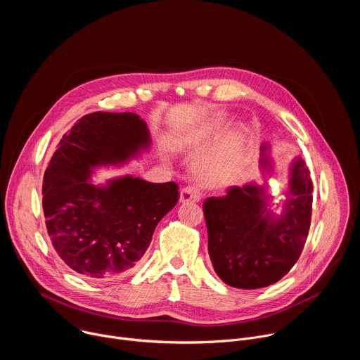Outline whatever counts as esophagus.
Instances as JSON below:
<instances>
[{
	"label": "esophagus",
	"instance_id": "34e87169",
	"mask_svg": "<svg viewBox=\"0 0 360 360\" xmlns=\"http://www.w3.org/2000/svg\"><path fill=\"white\" fill-rule=\"evenodd\" d=\"M200 192L195 186H185L179 193V202H198Z\"/></svg>",
	"mask_w": 360,
	"mask_h": 360
}]
</instances>
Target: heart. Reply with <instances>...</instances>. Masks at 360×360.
I'll list each match as a JSON object with an SVG mask.
<instances>
[{"label":"heart","mask_w":360,"mask_h":360,"mask_svg":"<svg viewBox=\"0 0 360 360\" xmlns=\"http://www.w3.org/2000/svg\"><path fill=\"white\" fill-rule=\"evenodd\" d=\"M228 128V121L225 118L217 120L208 131L211 139H219L221 135ZM243 131H235L225 139L224 145L218 150L217 155L199 165L198 174L208 182H225L232 178L243 165Z\"/></svg>","instance_id":"1"}]
</instances>
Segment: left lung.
<instances>
[{"instance_id": "obj_1", "label": "left lung", "mask_w": 360, "mask_h": 360, "mask_svg": "<svg viewBox=\"0 0 360 360\" xmlns=\"http://www.w3.org/2000/svg\"><path fill=\"white\" fill-rule=\"evenodd\" d=\"M262 145L261 165L269 167ZM311 172L297 158L283 211L272 218L266 189L255 185L231 186L225 196L203 202L208 250L217 275L229 286L259 289L282 279L297 262L312 215Z\"/></svg>"}]
</instances>
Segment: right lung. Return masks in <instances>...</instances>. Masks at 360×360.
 <instances>
[{
  "mask_svg": "<svg viewBox=\"0 0 360 360\" xmlns=\"http://www.w3.org/2000/svg\"><path fill=\"white\" fill-rule=\"evenodd\" d=\"M148 145L146 124L131 112L88 114L57 145L44 174L42 210L51 243L79 275L112 279L131 272L176 205L175 182L132 176L107 186L88 182L92 168L124 162Z\"/></svg>",
  "mask_w": 360,
  "mask_h": 360,
  "instance_id": "add662e5",
  "label": "right lung"
}]
</instances>
